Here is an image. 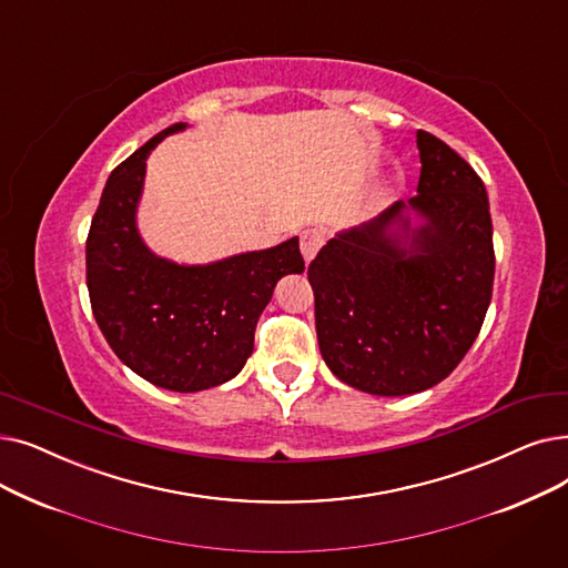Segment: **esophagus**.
Returning a JSON list of instances; mask_svg holds the SVG:
<instances>
[{
    "label": "esophagus",
    "instance_id": "esophagus-1",
    "mask_svg": "<svg viewBox=\"0 0 568 568\" xmlns=\"http://www.w3.org/2000/svg\"><path fill=\"white\" fill-rule=\"evenodd\" d=\"M323 243H325V234L323 232H320V230H306L302 234V255H304V260L313 262L317 251L323 248Z\"/></svg>",
    "mask_w": 568,
    "mask_h": 568
}]
</instances>
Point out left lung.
Instances as JSON below:
<instances>
[{
    "label": "left lung",
    "mask_w": 568,
    "mask_h": 568,
    "mask_svg": "<svg viewBox=\"0 0 568 568\" xmlns=\"http://www.w3.org/2000/svg\"><path fill=\"white\" fill-rule=\"evenodd\" d=\"M415 141L417 194L336 232L308 266L325 364L376 397L448 378L483 327L495 283L483 181L429 132Z\"/></svg>",
    "instance_id": "obj_1"
}]
</instances>
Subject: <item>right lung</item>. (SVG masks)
I'll use <instances>...</instances> for the list:
<instances>
[{
  "label": "right lung",
  "mask_w": 568,
  "mask_h": 568,
  "mask_svg": "<svg viewBox=\"0 0 568 568\" xmlns=\"http://www.w3.org/2000/svg\"><path fill=\"white\" fill-rule=\"evenodd\" d=\"M179 122L118 164L92 217L85 266L97 325L136 376L171 392L232 381L253 355L255 327L276 283L302 274L300 236L206 264L155 255L139 232L145 160Z\"/></svg>",
  "instance_id": "right-lung-1"
}]
</instances>
